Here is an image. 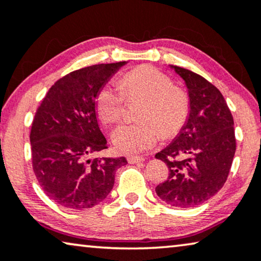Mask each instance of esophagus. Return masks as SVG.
I'll return each mask as SVG.
<instances>
[{"instance_id": "1", "label": "esophagus", "mask_w": 261, "mask_h": 261, "mask_svg": "<svg viewBox=\"0 0 261 261\" xmlns=\"http://www.w3.org/2000/svg\"><path fill=\"white\" fill-rule=\"evenodd\" d=\"M144 159L143 157H135V156H131V157H127V162L130 164H139V163H143L144 162Z\"/></svg>"}]
</instances>
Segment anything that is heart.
I'll return each mask as SVG.
<instances>
[{
    "mask_svg": "<svg viewBox=\"0 0 261 261\" xmlns=\"http://www.w3.org/2000/svg\"><path fill=\"white\" fill-rule=\"evenodd\" d=\"M125 97L144 100L138 116L142 122L123 124L112 134L116 149L125 155H138L153 148L162 135L175 136L188 118V95L152 66H138L123 76L120 85L109 83L99 90L95 108L102 123L115 124L122 118Z\"/></svg>",
    "mask_w": 261,
    "mask_h": 261,
    "instance_id": "1",
    "label": "heart"
}]
</instances>
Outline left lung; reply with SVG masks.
I'll return each instance as SVG.
<instances>
[{
	"instance_id": "left-lung-1",
	"label": "left lung",
	"mask_w": 261,
	"mask_h": 261,
	"mask_svg": "<svg viewBox=\"0 0 261 261\" xmlns=\"http://www.w3.org/2000/svg\"><path fill=\"white\" fill-rule=\"evenodd\" d=\"M169 67L185 82L189 113L177 136L155 155L169 168L156 194L172 207H196L225 185L236 153L234 120L214 85L189 69Z\"/></svg>"
}]
</instances>
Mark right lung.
<instances>
[{"instance_id":"add662e5","label":"right lung","mask_w":261,"mask_h":261,"mask_svg":"<svg viewBox=\"0 0 261 261\" xmlns=\"http://www.w3.org/2000/svg\"><path fill=\"white\" fill-rule=\"evenodd\" d=\"M126 61L76 69L59 79L43 98L31 131L33 169L46 195L68 209L101 203L113 188L125 157L89 159L108 149L98 124L99 90Z\"/></svg>"}]
</instances>
